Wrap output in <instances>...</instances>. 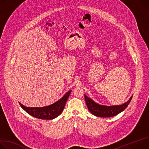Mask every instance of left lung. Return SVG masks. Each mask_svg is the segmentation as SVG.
<instances>
[{
	"label": "left lung",
	"instance_id": "1",
	"mask_svg": "<svg viewBox=\"0 0 149 149\" xmlns=\"http://www.w3.org/2000/svg\"><path fill=\"white\" fill-rule=\"evenodd\" d=\"M132 98V96L127 101L122 105L108 106L99 104L84 95L85 101L88 111L94 116L100 117H110L120 113L125 110L130 103Z\"/></svg>",
	"mask_w": 149,
	"mask_h": 149
}]
</instances>
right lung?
I'll return each mask as SVG.
<instances>
[{"label":"right lung","mask_w":149,"mask_h":149,"mask_svg":"<svg viewBox=\"0 0 149 149\" xmlns=\"http://www.w3.org/2000/svg\"><path fill=\"white\" fill-rule=\"evenodd\" d=\"M71 92V90L69 91L60 100L48 106L43 107H27L20 102H19V104L26 112L35 118L43 120H52L62 113Z\"/></svg>","instance_id":"add662e5"}]
</instances>
